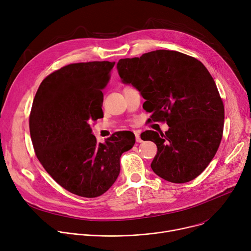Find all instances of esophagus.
<instances>
[{
    "instance_id": "esophagus-1",
    "label": "esophagus",
    "mask_w": 251,
    "mask_h": 251,
    "mask_svg": "<svg viewBox=\"0 0 251 251\" xmlns=\"http://www.w3.org/2000/svg\"><path fill=\"white\" fill-rule=\"evenodd\" d=\"M140 130H135L134 131V134H135V141L136 143H142V138H141V135H140Z\"/></svg>"
}]
</instances>
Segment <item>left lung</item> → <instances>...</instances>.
<instances>
[{
  "label": "left lung",
  "mask_w": 251,
  "mask_h": 251,
  "mask_svg": "<svg viewBox=\"0 0 251 251\" xmlns=\"http://www.w3.org/2000/svg\"><path fill=\"white\" fill-rule=\"evenodd\" d=\"M117 69L123 83L146 100L144 108L151 118L170 126L164 133L141 134L157 147L151 164L153 173L174 183L199 176L218 150L225 123L224 102L207 69L197 59L168 50L121 59Z\"/></svg>",
  "instance_id": "left-lung-1"
}]
</instances>
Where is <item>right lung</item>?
<instances>
[{
	"mask_svg": "<svg viewBox=\"0 0 251 251\" xmlns=\"http://www.w3.org/2000/svg\"><path fill=\"white\" fill-rule=\"evenodd\" d=\"M115 62L68 65L48 75L35 96L30 133L38 159L61 186L97 198L117 180L123 152L134 134L120 131L98 143L91 122L102 117L103 95Z\"/></svg>",
	"mask_w": 251,
	"mask_h": 251,
	"instance_id": "right-lung-1",
	"label": "right lung"
}]
</instances>
